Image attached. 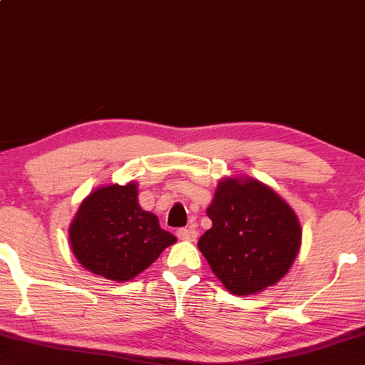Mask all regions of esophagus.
Listing matches in <instances>:
<instances>
[{"label": "esophagus", "instance_id": "esophagus-1", "mask_svg": "<svg viewBox=\"0 0 365 365\" xmlns=\"http://www.w3.org/2000/svg\"><path fill=\"white\" fill-rule=\"evenodd\" d=\"M176 235L179 240H184V241H194L195 238H197V232H195V228H192V227L179 228Z\"/></svg>", "mask_w": 365, "mask_h": 365}]
</instances>
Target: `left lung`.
Wrapping results in <instances>:
<instances>
[{
  "instance_id": "1",
  "label": "left lung",
  "mask_w": 365,
  "mask_h": 365,
  "mask_svg": "<svg viewBox=\"0 0 365 365\" xmlns=\"http://www.w3.org/2000/svg\"><path fill=\"white\" fill-rule=\"evenodd\" d=\"M207 215L212 228L197 246L230 294L262 292L292 267L302 245L299 217L267 184L222 178Z\"/></svg>"
}]
</instances>
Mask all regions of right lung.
Wrapping results in <instances>:
<instances>
[{
  "label": "right lung",
  "mask_w": 365,
  "mask_h": 365,
  "mask_svg": "<svg viewBox=\"0 0 365 365\" xmlns=\"http://www.w3.org/2000/svg\"><path fill=\"white\" fill-rule=\"evenodd\" d=\"M71 251L86 271L127 282L150 267L176 237L138 204L135 181L106 184L83 199L68 228Z\"/></svg>",
  "instance_id": "right-lung-1"
}]
</instances>
